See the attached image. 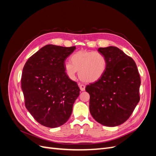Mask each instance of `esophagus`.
<instances>
[{
    "label": "esophagus",
    "mask_w": 156,
    "mask_h": 156,
    "mask_svg": "<svg viewBox=\"0 0 156 156\" xmlns=\"http://www.w3.org/2000/svg\"><path fill=\"white\" fill-rule=\"evenodd\" d=\"M79 87L80 88V89H81V91H84V90H85V85L83 84H81V83H79Z\"/></svg>",
    "instance_id": "esophagus-1"
}]
</instances>
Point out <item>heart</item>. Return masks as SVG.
<instances>
[{
  "instance_id": "b5f03b06",
  "label": "heart",
  "mask_w": 156,
  "mask_h": 156,
  "mask_svg": "<svg viewBox=\"0 0 156 156\" xmlns=\"http://www.w3.org/2000/svg\"><path fill=\"white\" fill-rule=\"evenodd\" d=\"M71 62L64 65L65 70L70 77H74L77 72L82 81L94 83L104 74L107 68V59L103 54L95 51H79L71 58Z\"/></svg>"
}]
</instances>
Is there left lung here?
I'll list each match as a JSON object with an SVG mask.
<instances>
[{"mask_svg":"<svg viewBox=\"0 0 156 156\" xmlns=\"http://www.w3.org/2000/svg\"><path fill=\"white\" fill-rule=\"evenodd\" d=\"M98 51L105 56L107 68L100 79L86 87L90 112L100 124L117 126L129 119L140 100V75L133 59L118 48Z\"/></svg>","mask_w":156,"mask_h":156,"instance_id":"left-lung-1","label":"left lung"}]
</instances>
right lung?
Segmentation results:
<instances>
[{
    "label": "right lung",
    "instance_id": "right-lung-1",
    "mask_svg": "<svg viewBox=\"0 0 156 156\" xmlns=\"http://www.w3.org/2000/svg\"><path fill=\"white\" fill-rule=\"evenodd\" d=\"M76 49L47 45L32 55L23 69L25 105L41 125L57 127L66 122L80 94L76 82L65 72L64 62Z\"/></svg>",
    "mask_w": 156,
    "mask_h": 156
}]
</instances>
